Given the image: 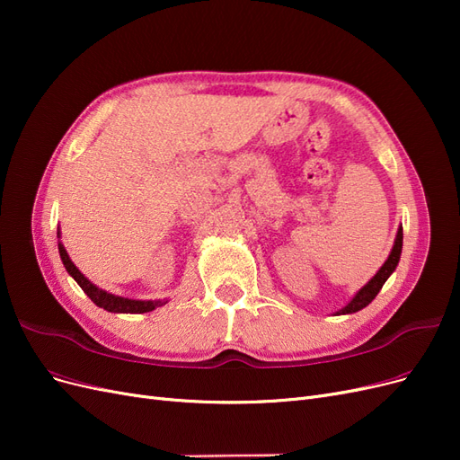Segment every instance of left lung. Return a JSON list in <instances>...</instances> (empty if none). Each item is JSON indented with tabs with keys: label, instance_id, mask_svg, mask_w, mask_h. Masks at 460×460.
I'll list each match as a JSON object with an SVG mask.
<instances>
[{
	"label": "left lung",
	"instance_id": "1",
	"mask_svg": "<svg viewBox=\"0 0 460 460\" xmlns=\"http://www.w3.org/2000/svg\"><path fill=\"white\" fill-rule=\"evenodd\" d=\"M401 247H402V228L397 230V238H395V245L392 249V253H389L387 261L384 262V267L376 272V276L372 278V280L358 291V294L353 297V301L349 305H345V307L338 313V314H349V313H357L360 309H365L367 305L378 296V291L382 289V286L385 284V280L389 278V274H392L397 267L399 262V257H401Z\"/></svg>",
	"mask_w": 460,
	"mask_h": 460
}]
</instances>
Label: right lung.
<instances>
[{
  "instance_id": "add662e5",
  "label": "right lung",
  "mask_w": 460,
  "mask_h": 460,
  "mask_svg": "<svg viewBox=\"0 0 460 460\" xmlns=\"http://www.w3.org/2000/svg\"><path fill=\"white\" fill-rule=\"evenodd\" d=\"M59 255H61V261L65 264L66 272L71 274L76 284L84 289V294L97 305V307H102L109 313H149L155 307H161V305H164L166 301H134V299H124V297H119V296H113V294H107V291L100 289L97 286H93L88 278L82 274L76 267L75 262L68 259L65 247L59 243Z\"/></svg>"
}]
</instances>
